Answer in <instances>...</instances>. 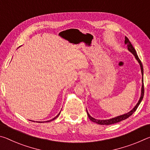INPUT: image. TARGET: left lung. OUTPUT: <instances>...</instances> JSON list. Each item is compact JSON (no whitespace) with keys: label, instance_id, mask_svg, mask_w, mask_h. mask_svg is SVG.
I'll use <instances>...</instances> for the list:
<instances>
[{"label":"left lung","instance_id":"obj_1","mask_svg":"<svg viewBox=\"0 0 150 150\" xmlns=\"http://www.w3.org/2000/svg\"><path fill=\"white\" fill-rule=\"evenodd\" d=\"M124 43H125V44L127 45V47H128V50L129 51H130V52L132 53L134 56H135L136 59L137 60H138V62H139V65H140L141 71H142V77H143V74H144L143 66H142V62H141L140 59H139L138 55H137L136 51L135 50V49H134V47L132 46V45L131 44L130 40H128V38H127V37H125V41H124ZM142 83H142V94H141L140 98H139L138 103V104H137V105H136L135 107H134L130 112H129L125 114V115H123L117 116V117H115V118L109 119V120H96V119H95V118H93V117H91V116L89 115V114L88 113L87 110V115H88V118H89L91 121H93V122H95V123H96V124H101V125H110V124H113L119 122H120V121H122V120H126V118H128V117H130V116L132 115V114L134 112H135V111L136 110V109L138 108V106L139 105V104H140V103H141V101L142 100V99H143L144 95V80H143V77H142Z\"/></svg>","mask_w":150,"mask_h":150}]
</instances>
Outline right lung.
<instances>
[{"mask_svg":"<svg viewBox=\"0 0 150 150\" xmlns=\"http://www.w3.org/2000/svg\"><path fill=\"white\" fill-rule=\"evenodd\" d=\"M60 115V112L59 113V114H58V115L56 116H55V118H53V119H52V120H48V121H45V122H51V121H52V120H55V118H57V117H58V116H59V115ZM38 122L39 123H42V122Z\"/></svg>","mask_w":150,"mask_h":150,"instance_id":"add662e5","label":"right lung"}]
</instances>
